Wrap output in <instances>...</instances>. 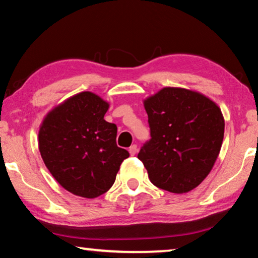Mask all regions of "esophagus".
<instances>
[{"mask_svg":"<svg viewBox=\"0 0 258 258\" xmlns=\"http://www.w3.org/2000/svg\"><path fill=\"white\" fill-rule=\"evenodd\" d=\"M128 151H130V155H131V156L137 155V152H138V146H137V145H132V146L130 147Z\"/></svg>","mask_w":258,"mask_h":258,"instance_id":"obj_1","label":"esophagus"}]
</instances>
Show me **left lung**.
<instances>
[{
  "instance_id": "left-lung-1",
  "label": "left lung",
  "mask_w": 258,
  "mask_h": 258,
  "mask_svg": "<svg viewBox=\"0 0 258 258\" xmlns=\"http://www.w3.org/2000/svg\"><path fill=\"white\" fill-rule=\"evenodd\" d=\"M151 139L138 158L159 189L183 194L212 171L224 137V118L211 99L180 87H165L145 100Z\"/></svg>"
}]
</instances>
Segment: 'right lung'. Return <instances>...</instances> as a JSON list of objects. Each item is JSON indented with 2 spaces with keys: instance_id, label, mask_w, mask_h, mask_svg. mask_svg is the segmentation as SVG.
<instances>
[{
  "instance_id": "obj_1",
  "label": "right lung",
  "mask_w": 258,
  "mask_h": 258,
  "mask_svg": "<svg viewBox=\"0 0 258 258\" xmlns=\"http://www.w3.org/2000/svg\"><path fill=\"white\" fill-rule=\"evenodd\" d=\"M108 108L97 94L78 93L47 113L38 133L41 156L52 176L80 197L107 192L130 156L117 147V126L103 119Z\"/></svg>"
}]
</instances>
